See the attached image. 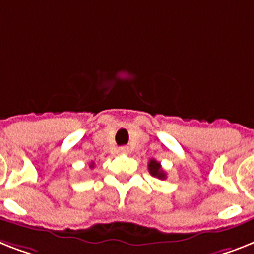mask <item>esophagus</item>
Wrapping results in <instances>:
<instances>
[{"instance_id": "esophagus-1", "label": "esophagus", "mask_w": 254, "mask_h": 254, "mask_svg": "<svg viewBox=\"0 0 254 254\" xmlns=\"http://www.w3.org/2000/svg\"><path fill=\"white\" fill-rule=\"evenodd\" d=\"M119 151H120L121 154H127V152H129V147H127V146H123V147L119 148Z\"/></svg>"}]
</instances>
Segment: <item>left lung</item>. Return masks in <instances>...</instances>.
Instances as JSON below:
<instances>
[{
  "label": "left lung",
  "mask_w": 254,
  "mask_h": 254,
  "mask_svg": "<svg viewBox=\"0 0 254 254\" xmlns=\"http://www.w3.org/2000/svg\"><path fill=\"white\" fill-rule=\"evenodd\" d=\"M148 172H150L151 176L158 177L160 180H164L167 177L166 172L163 171L162 166H160V163L155 159H150V162H148Z\"/></svg>",
  "instance_id": "1"
}]
</instances>
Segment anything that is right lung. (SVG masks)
<instances>
[{
	"label": "right lung",
	"instance_id": "obj_1",
	"mask_svg": "<svg viewBox=\"0 0 254 254\" xmlns=\"http://www.w3.org/2000/svg\"><path fill=\"white\" fill-rule=\"evenodd\" d=\"M90 167H91V168H94V162H92L91 164H90Z\"/></svg>",
	"mask_w": 254,
	"mask_h": 254
}]
</instances>
